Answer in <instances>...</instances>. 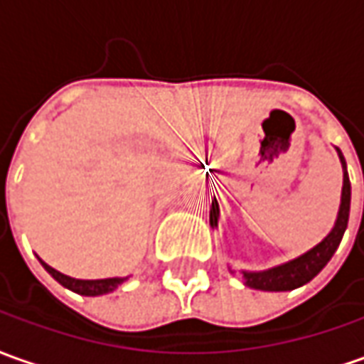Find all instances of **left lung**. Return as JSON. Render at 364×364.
Masks as SVG:
<instances>
[{"mask_svg":"<svg viewBox=\"0 0 364 364\" xmlns=\"http://www.w3.org/2000/svg\"><path fill=\"white\" fill-rule=\"evenodd\" d=\"M338 151V149H337ZM341 163L345 167V157L338 151ZM348 211H350V181H348L347 169H345V177H343V195H341V209H338L337 223L333 227V231L311 251L301 255L299 259L279 265L269 271H261V273H243L247 285L259 289V291H293L296 287L309 283L313 277H317L323 267L331 261V257L337 251L338 243L345 235L348 223ZM217 217H219V205L217 201L211 203V225H217Z\"/></svg>","mask_w":364,"mask_h":364,"instance_id":"1","label":"left lung"}]
</instances>
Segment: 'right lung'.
<instances>
[{
	"instance_id": "obj_1",
	"label": "right lung",
	"mask_w": 364,
	"mask_h": 364,
	"mask_svg": "<svg viewBox=\"0 0 364 364\" xmlns=\"http://www.w3.org/2000/svg\"><path fill=\"white\" fill-rule=\"evenodd\" d=\"M39 261H41V259H39ZM41 265L46 267L47 273L53 277L58 283H61L63 287H68L69 291H73V293H79V295H85V296L105 295V293H109V291H113V289H117V287H119L123 281H127V277H125V279H99V281H81V279H71V277L59 273V271H55L53 267H49L47 263H43V261H41Z\"/></svg>"
}]
</instances>
